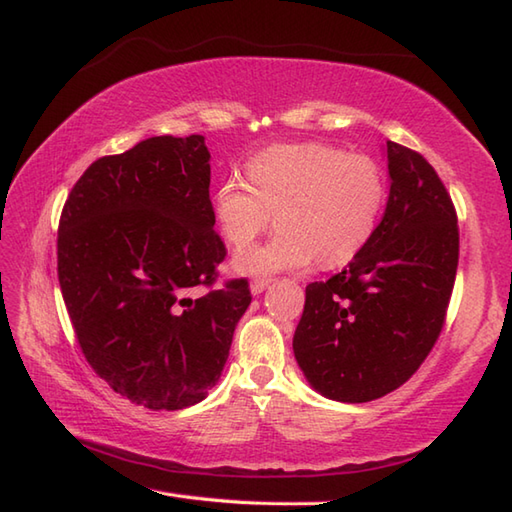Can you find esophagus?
I'll use <instances>...</instances> for the list:
<instances>
[{
	"label": "esophagus",
	"instance_id": "34e87169",
	"mask_svg": "<svg viewBox=\"0 0 512 512\" xmlns=\"http://www.w3.org/2000/svg\"><path fill=\"white\" fill-rule=\"evenodd\" d=\"M268 284L270 279H253L250 281V292H253V295H262V292L268 288Z\"/></svg>",
	"mask_w": 512,
	"mask_h": 512
}]
</instances>
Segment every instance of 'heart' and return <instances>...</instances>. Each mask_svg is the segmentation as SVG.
<instances>
[{
  "label": "heart",
  "mask_w": 512,
  "mask_h": 512,
  "mask_svg": "<svg viewBox=\"0 0 512 512\" xmlns=\"http://www.w3.org/2000/svg\"><path fill=\"white\" fill-rule=\"evenodd\" d=\"M248 184L226 178L215 189V217L224 239L244 248L277 213L279 233L242 250L235 268L270 275L347 264L374 237L385 209L387 184L378 162L323 143L275 145L248 160Z\"/></svg>",
  "instance_id": "obj_1"
}]
</instances>
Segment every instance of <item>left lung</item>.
<instances>
[{
	"label": "left lung",
	"mask_w": 512,
	"mask_h": 512,
	"mask_svg": "<svg viewBox=\"0 0 512 512\" xmlns=\"http://www.w3.org/2000/svg\"><path fill=\"white\" fill-rule=\"evenodd\" d=\"M389 200L374 237L341 273L306 288L292 350L308 383L369 402L416 374L447 317L458 215L427 160L387 140Z\"/></svg>",
	"instance_id": "obj_1"
}]
</instances>
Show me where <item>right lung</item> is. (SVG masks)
Masks as SVG:
<instances>
[{"label":"right lung","instance_id":"right-lung-1","mask_svg":"<svg viewBox=\"0 0 512 512\" xmlns=\"http://www.w3.org/2000/svg\"><path fill=\"white\" fill-rule=\"evenodd\" d=\"M204 136H154L85 169L65 200L57 266L85 361L154 411L206 398L222 376L246 279L213 290L226 246L213 231ZM195 287H209L191 298Z\"/></svg>","mask_w":512,"mask_h":512}]
</instances>
